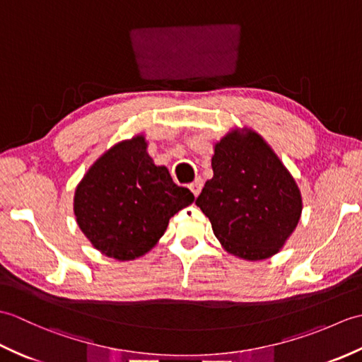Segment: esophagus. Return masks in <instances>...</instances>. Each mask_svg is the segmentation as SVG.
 Segmentation results:
<instances>
[{"mask_svg":"<svg viewBox=\"0 0 362 362\" xmlns=\"http://www.w3.org/2000/svg\"><path fill=\"white\" fill-rule=\"evenodd\" d=\"M202 185H204V180L201 179V177H197V179H196L193 183H189V189H191V193H193L194 196H197L199 193H201Z\"/></svg>","mask_w":362,"mask_h":362,"instance_id":"34e87169","label":"esophagus"}]
</instances>
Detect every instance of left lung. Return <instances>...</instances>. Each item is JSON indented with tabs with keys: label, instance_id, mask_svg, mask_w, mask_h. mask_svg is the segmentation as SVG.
<instances>
[{
	"label": "left lung",
	"instance_id": "1",
	"mask_svg": "<svg viewBox=\"0 0 362 362\" xmlns=\"http://www.w3.org/2000/svg\"><path fill=\"white\" fill-rule=\"evenodd\" d=\"M213 179L196 205L214 236L244 259L279 252L302 214V196L288 169L255 132H232L214 146Z\"/></svg>",
	"mask_w": 362,
	"mask_h": 362
}]
</instances>
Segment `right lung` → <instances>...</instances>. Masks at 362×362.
Segmentation results:
<instances>
[{"instance_id":"1","label":"right lung","mask_w":362,"mask_h":362,"mask_svg":"<svg viewBox=\"0 0 362 362\" xmlns=\"http://www.w3.org/2000/svg\"><path fill=\"white\" fill-rule=\"evenodd\" d=\"M193 201L165 166L153 165L144 138L135 136L113 146L88 169L76 189L74 214L99 252L126 261L149 252L169 219Z\"/></svg>"}]
</instances>
